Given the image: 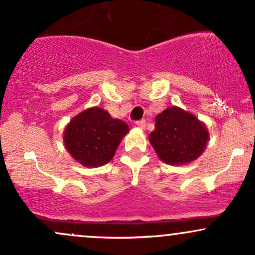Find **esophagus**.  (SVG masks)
<instances>
[{"mask_svg":"<svg viewBox=\"0 0 255 255\" xmlns=\"http://www.w3.org/2000/svg\"><path fill=\"white\" fill-rule=\"evenodd\" d=\"M135 125L137 126V127L140 128V129H145V127H146V121H145V120H140V121L135 122Z\"/></svg>","mask_w":255,"mask_h":255,"instance_id":"esophagus-1","label":"esophagus"}]
</instances>
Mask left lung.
Listing matches in <instances>:
<instances>
[{
	"instance_id": "obj_1",
	"label": "left lung",
	"mask_w": 255,
	"mask_h": 255,
	"mask_svg": "<svg viewBox=\"0 0 255 255\" xmlns=\"http://www.w3.org/2000/svg\"><path fill=\"white\" fill-rule=\"evenodd\" d=\"M210 135L206 125L189 111L169 107L156 116L150 144L169 165H184L203 154Z\"/></svg>"
}]
</instances>
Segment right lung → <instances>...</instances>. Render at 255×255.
Instances as JSON below:
<instances>
[{"label":"right lung","instance_id":"right-lung-1","mask_svg":"<svg viewBox=\"0 0 255 255\" xmlns=\"http://www.w3.org/2000/svg\"><path fill=\"white\" fill-rule=\"evenodd\" d=\"M129 127L113 119L107 110L92 107L74 116L63 131L64 147L75 162L86 168H98L115 156Z\"/></svg>","mask_w":255,"mask_h":255}]
</instances>
